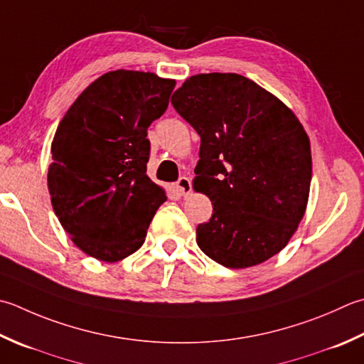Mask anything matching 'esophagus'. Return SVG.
<instances>
[{"label": "esophagus", "instance_id": "1", "mask_svg": "<svg viewBox=\"0 0 364 364\" xmlns=\"http://www.w3.org/2000/svg\"><path fill=\"white\" fill-rule=\"evenodd\" d=\"M175 188H176L178 192H180L181 196H189L191 191H192V183H191V180H189L188 176H181L180 180L176 181Z\"/></svg>", "mask_w": 364, "mask_h": 364}]
</instances>
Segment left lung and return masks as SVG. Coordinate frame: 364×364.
I'll list each match as a JSON object with an SVG mask.
<instances>
[{"instance_id": "8db88e82", "label": "left lung", "mask_w": 364, "mask_h": 364, "mask_svg": "<svg viewBox=\"0 0 364 364\" xmlns=\"http://www.w3.org/2000/svg\"><path fill=\"white\" fill-rule=\"evenodd\" d=\"M172 105L200 135L194 189L213 202L197 245L225 268L259 265L286 247L304 216L309 137L294 112L238 74L189 77Z\"/></svg>"}]
</instances>
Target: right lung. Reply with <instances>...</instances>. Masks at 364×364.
Wrapping results in <instances>:
<instances>
[{"label": "right lung", "mask_w": 364, "mask_h": 364, "mask_svg": "<svg viewBox=\"0 0 364 364\" xmlns=\"http://www.w3.org/2000/svg\"><path fill=\"white\" fill-rule=\"evenodd\" d=\"M172 78L113 70L92 82L60 121L48 192L63 229L85 254L118 262L144 245L166 192L146 175L148 127L164 115Z\"/></svg>", "instance_id": "add662e5"}]
</instances>
